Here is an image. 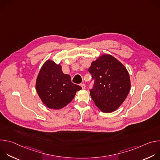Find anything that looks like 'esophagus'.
Segmentation results:
<instances>
[{"label":"esophagus","instance_id":"obj_1","mask_svg":"<svg viewBox=\"0 0 160 160\" xmlns=\"http://www.w3.org/2000/svg\"><path fill=\"white\" fill-rule=\"evenodd\" d=\"M80 86L82 87V89H85V83H81V84H80Z\"/></svg>","mask_w":160,"mask_h":160}]
</instances>
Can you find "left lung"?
<instances>
[{"mask_svg": "<svg viewBox=\"0 0 160 160\" xmlns=\"http://www.w3.org/2000/svg\"><path fill=\"white\" fill-rule=\"evenodd\" d=\"M88 72L94 80L90 96L104 112L117 109L127 98L130 79L126 68L115 57L103 54L91 63Z\"/></svg>", "mask_w": 160, "mask_h": 160, "instance_id": "8db88e82", "label": "left lung"}]
</instances>
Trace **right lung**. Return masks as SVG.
Instances as JSON below:
<instances>
[{"label":"right lung","mask_w":160,"mask_h":160,"mask_svg":"<svg viewBox=\"0 0 160 160\" xmlns=\"http://www.w3.org/2000/svg\"><path fill=\"white\" fill-rule=\"evenodd\" d=\"M82 87L63 73L61 64L48 59L43 64L36 80V90L42 102L50 109H59L69 104Z\"/></svg>","instance_id":"right-lung-1"}]
</instances>
